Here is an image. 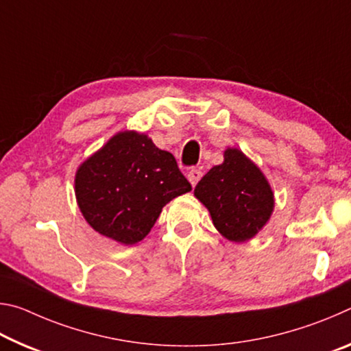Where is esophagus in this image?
Listing matches in <instances>:
<instances>
[{
  "instance_id": "obj_1",
  "label": "esophagus",
  "mask_w": 351,
  "mask_h": 351,
  "mask_svg": "<svg viewBox=\"0 0 351 351\" xmlns=\"http://www.w3.org/2000/svg\"><path fill=\"white\" fill-rule=\"evenodd\" d=\"M201 176H203V173H201V170H198V169H192L187 173V180H189V182L192 184V187H195L198 184V181L201 180Z\"/></svg>"
}]
</instances>
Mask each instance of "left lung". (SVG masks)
I'll use <instances>...</instances> for the list:
<instances>
[{
    "label": "left lung",
    "instance_id": "obj_1",
    "mask_svg": "<svg viewBox=\"0 0 351 351\" xmlns=\"http://www.w3.org/2000/svg\"><path fill=\"white\" fill-rule=\"evenodd\" d=\"M193 195L209 210L218 232L235 243L254 239L276 206L263 171L235 147L226 148L224 161L201 178Z\"/></svg>",
    "mask_w": 351,
    "mask_h": 351
}]
</instances>
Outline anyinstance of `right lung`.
<instances>
[{
  "label": "right lung",
  "instance_id": "add662e5",
  "mask_svg": "<svg viewBox=\"0 0 351 351\" xmlns=\"http://www.w3.org/2000/svg\"><path fill=\"white\" fill-rule=\"evenodd\" d=\"M75 199L83 218L123 246L144 240L171 199L192 190L173 154L145 133L119 132L75 171Z\"/></svg>",
  "mask_w": 351,
  "mask_h": 351
}]
</instances>
